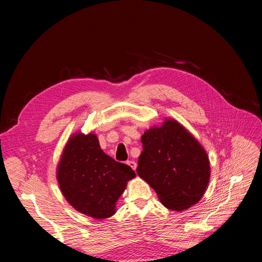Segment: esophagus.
Here are the masks:
<instances>
[{"instance_id":"1","label":"esophagus","mask_w":262,"mask_h":262,"mask_svg":"<svg viewBox=\"0 0 262 262\" xmlns=\"http://www.w3.org/2000/svg\"><path fill=\"white\" fill-rule=\"evenodd\" d=\"M126 164H128L133 170H136V169H137V163L134 162V161H128V162H126Z\"/></svg>"}]
</instances>
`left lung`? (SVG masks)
Wrapping results in <instances>:
<instances>
[{
  "label": "left lung",
  "instance_id": "left-lung-1",
  "mask_svg": "<svg viewBox=\"0 0 262 262\" xmlns=\"http://www.w3.org/2000/svg\"><path fill=\"white\" fill-rule=\"evenodd\" d=\"M138 175L157 193L164 207L181 212L201 200L210 181L207 150L172 118L154 125L141 138Z\"/></svg>",
  "mask_w": 262,
  "mask_h": 262
}]
</instances>
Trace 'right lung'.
I'll use <instances>...</instances> for the list:
<instances>
[{
    "instance_id": "1",
    "label": "right lung",
    "mask_w": 262,
    "mask_h": 262,
    "mask_svg": "<svg viewBox=\"0 0 262 262\" xmlns=\"http://www.w3.org/2000/svg\"><path fill=\"white\" fill-rule=\"evenodd\" d=\"M134 177L130 166L116 162L100 148L93 132L73 133L57 167V180L66 200L76 211L96 220L114 215L118 199Z\"/></svg>"
}]
</instances>
